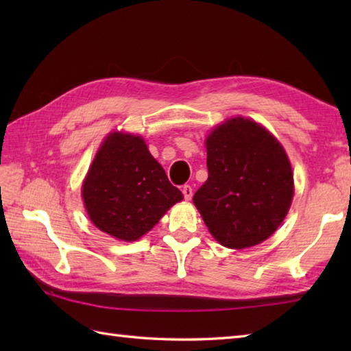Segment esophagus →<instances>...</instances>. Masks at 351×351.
Segmentation results:
<instances>
[{
    "label": "esophagus",
    "mask_w": 351,
    "mask_h": 351,
    "mask_svg": "<svg viewBox=\"0 0 351 351\" xmlns=\"http://www.w3.org/2000/svg\"><path fill=\"white\" fill-rule=\"evenodd\" d=\"M182 195H184V197L187 199V200L191 199V196H193V189L190 187V185H184V187H182Z\"/></svg>",
    "instance_id": "1"
}]
</instances>
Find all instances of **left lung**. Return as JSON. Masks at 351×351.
I'll use <instances>...</instances> for the list:
<instances>
[{"mask_svg":"<svg viewBox=\"0 0 351 351\" xmlns=\"http://www.w3.org/2000/svg\"><path fill=\"white\" fill-rule=\"evenodd\" d=\"M206 167L193 204L215 240L245 249L271 237L294 195L293 169L276 137L250 119H228L206 137Z\"/></svg>","mask_w":351,"mask_h":351,"instance_id":"obj_1","label":"left lung"}]
</instances>
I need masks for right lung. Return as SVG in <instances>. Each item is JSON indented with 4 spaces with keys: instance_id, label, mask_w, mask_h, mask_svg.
<instances>
[{
    "instance_id": "obj_1",
    "label": "right lung",
    "mask_w": 351,
    "mask_h": 351,
    "mask_svg": "<svg viewBox=\"0 0 351 351\" xmlns=\"http://www.w3.org/2000/svg\"><path fill=\"white\" fill-rule=\"evenodd\" d=\"M93 225L122 241L149 232L170 206L184 199L140 136L111 132L81 189Z\"/></svg>"
}]
</instances>
